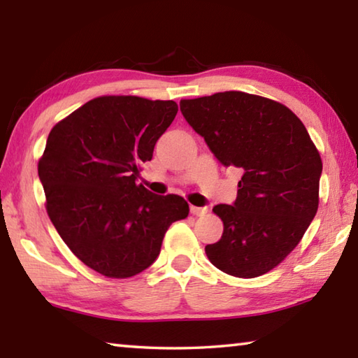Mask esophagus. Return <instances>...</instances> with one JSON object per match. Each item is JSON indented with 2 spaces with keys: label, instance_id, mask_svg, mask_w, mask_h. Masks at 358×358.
Wrapping results in <instances>:
<instances>
[{
  "label": "esophagus",
  "instance_id": "34e87169",
  "mask_svg": "<svg viewBox=\"0 0 358 358\" xmlns=\"http://www.w3.org/2000/svg\"><path fill=\"white\" fill-rule=\"evenodd\" d=\"M208 213V208L207 207H191V215L194 216H205Z\"/></svg>",
  "mask_w": 358,
  "mask_h": 358
}]
</instances>
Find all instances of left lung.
<instances>
[{"label": "left lung", "instance_id": "obj_1", "mask_svg": "<svg viewBox=\"0 0 358 358\" xmlns=\"http://www.w3.org/2000/svg\"><path fill=\"white\" fill-rule=\"evenodd\" d=\"M180 108L217 161L243 169L234 205H216L224 232L205 246L216 268L256 278L280 265L319 207L322 159L300 118L281 102L243 92L181 99Z\"/></svg>", "mask_w": 358, "mask_h": 358}]
</instances>
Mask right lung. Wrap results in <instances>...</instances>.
Listing matches in <instances>:
<instances>
[{"label": "right lung", "mask_w": 358, "mask_h": 358, "mask_svg": "<svg viewBox=\"0 0 358 358\" xmlns=\"http://www.w3.org/2000/svg\"><path fill=\"white\" fill-rule=\"evenodd\" d=\"M178 112L177 102L99 96L53 126L38 162L45 210L77 259L107 278L138 275L159 256L183 197L137 185L142 162Z\"/></svg>", "instance_id": "right-lung-1"}]
</instances>
